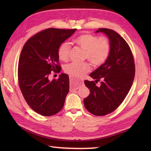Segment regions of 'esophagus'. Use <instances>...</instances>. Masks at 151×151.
I'll use <instances>...</instances> for the list:
<instances>
[{
	"instance_id": "34e87169",
	"label": "esophagus",
	"mask_w": 151,
	"mask_h": 151,
	"mask_svg": "<svg viewBox=\"0 0 151 151\" xmlns=\"http://www.w3.org/2000/svg\"><path fill=\"white\" fill-rule=\"evenodd\" d=\"M70 79V91H75L76 89H78L80 88V86L81 85L82 82L79 80L76 79L75 78L73 77V76H69Z\"/></svg>"
}]
</instances>
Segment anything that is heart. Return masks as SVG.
<instances>
[{
	"mask_svg": "<svg viewBox=\"0 0 151 151\" xmlns=\"http://www.w3.org/2000/svg\"><path fill=\"white\" fill-rule=\"evenodd\" d=\"M74 43L84 50V58L88 59L93 65L99 66L103 64L110 55V42L107 37H99L91 34H82L74 40ZM70 47L67 42L62 43L58 49V56L62 61L69 58ZM88 63L73 62L65 65V72L74 78H81L90 70Z\"/></svg>",
	"mask_w": 151,
	"mask_h": 151,
	"instance_id": "heart-1",
	"label": "heart"
}]
</instances>
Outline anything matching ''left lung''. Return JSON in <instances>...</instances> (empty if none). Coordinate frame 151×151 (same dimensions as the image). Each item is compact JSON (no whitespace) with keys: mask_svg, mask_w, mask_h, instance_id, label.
I'll use <instances>...</instances> for the list:
<instances>
[{"mask_svg":"<svg viewBox=\"0 0 151 151\" xmlns=\"http://www.w3.org/2000/svg\"><path fill=\"white\" fill-rule=\"evenodd\" d=\"M95 32L106 35L111 50L106 61L89 75L95 81H84L90 93L84 104L91 114L103 116L117 109L127 97L135 76V64L129 45L116 32L99 28ZM100 79L98 87L96 83Z\"/></svg>","mask_w":151,"mask_h":151,"instance_id":"1","label":"left lung"}]
</instances>
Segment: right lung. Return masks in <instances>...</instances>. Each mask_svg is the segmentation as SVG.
<instances>
[{"label": "right lung", "mask_w": 151, "mask_h": 151, "mask_svg": "<svg viewBox=\"0 0 151 151\" xmlns=\"http://www.w3.org/2000/svg\"><path fill=\"white\" fill-rule=\"evenodd\" d=\"M76 29L47 28L31 37L22 48L19 60L18 80L22 94L29 106L43 116L62 110L69 91V76L61 73L50 81L52 73L61 71L58 49Z\"/></svg>", "instance_id": "add662e5"}]
</instances>
